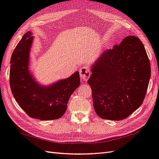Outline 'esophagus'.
Here are the masks:
<instances>
[{
    "mask_svg": "<svg viewBox=\"0 0 159 159\" xmlns=\"http://www.w3.org/2000/svg\"><path fill=\"white\" fill-rule=\"evenodd\" d=\"M80 73L81 78L84 81H86L91 75V71L88 67H84L80 69Z\"/></svg>",
    "mask_w": 159,
    "mask_h": 159,
    "instance_id": "obj_1",
    "label": "esophagus"
}]
</instances>
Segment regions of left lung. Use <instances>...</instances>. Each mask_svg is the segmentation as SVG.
<instances>
[{
  "label": "left lung",
  "instance_id": "8db88e82",
  "mask_svg": "<svg viewBox=\"0 0 159 159\" xmlns=\"http://www.w3.org/2000/svg\"><path fill=\"white\" fill-rule=\"evenodd\" d=\"M150 73L148 57L138 37L127 36L104 51L88 81L96 114L113 121L129 117L144 101Z\"/></svg>",
  "mask_w": 159,
  "mask_h": 159
}]
</instances>
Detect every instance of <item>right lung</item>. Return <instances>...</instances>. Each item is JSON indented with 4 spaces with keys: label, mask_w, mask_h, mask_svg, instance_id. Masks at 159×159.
I'll return each instance as SVG.
<instances>
[{
    "label": "right lung",
    "mask_w": 159,
    "mask_h": 159,
    "mask_svg": "<svg viewBox=\"0 0 159 159\" xmlns=\"http://www.w3.org/2000/svg\"><path fill=\"white\" fill-rule=\"evenodd\" d=\"M33 37L24 34L14 49L11 59L9 82L16 102L30 117L54 120L61 117L67 109L71 95L80 84L78 71L48 87L40 86L28 71L29 52Z\"/></svg>",
    "instance_id": "obj_1"
}]
</instances>
